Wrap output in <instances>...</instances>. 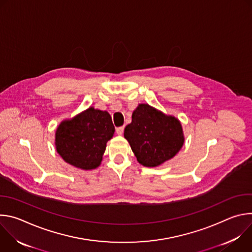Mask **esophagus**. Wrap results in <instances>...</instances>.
Segmentation results:
<instances>
[{
  "mask_svg": "<svg viewBox=\"0 0 252 252\" xmlns=\"http://www.w3.org/2000/svg\"><path fill=\"white\" fill-rule=\"evenodd\" d=\"M124 129H125V126H120V127L116 128V131L119 135H122L124 133Z\"/></svg>",
  "mask_w": 252,
  "mask_h": 252,
  "instance_id": "1",
  "label": "esophagus"
}]
</instances>
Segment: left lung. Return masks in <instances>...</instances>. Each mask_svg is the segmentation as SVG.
<instances>
[{
	"label": "left lung",
	"mask_w": 252,
	"mask_h": 252,
	"mask_svg": "<svg viewBox=\"0 0 252 252\" xmlns=\"http://www.w3.org/2000/svg\"><path fill=\"white\" fill-rule=\"evenodd\" d=\"M124 135L137 161L148 167L158 166L172 158L185 142L181 122L148 103L137 105Z\"/></svg>",
	"instance_id": "left-lung-1"
}]
</instances>
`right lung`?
I'll return each instance as SVG.
<instances>
[{"label": "right lung", "instance_id": "obj_1", "mask_svg": "<svg viewBox=\"0 0 252 252\" xmlns=\"http://www.w3.org/2000/svg\"><path fill=\"white\" fill-rule=\"evenodd\" d=\"M115 133L112 117L105 111L90 106L70 120L63 121L57 130L58 154L68 164L90 170L96 168L109 141Z\"/></svg>", "mask_w": 252, "mask_h": 252}]
</instances>
